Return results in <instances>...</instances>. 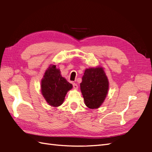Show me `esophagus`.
<instances>
[{
    "instance_id": "34e87169",
    "label": "esophagus",
    "mask_w": 152,
    "mask_h": 152,
    "mask_svg": "<svg viewBox=\"0 0 152 152\" xmlns=\"http://www.w3.org/2000/svg\"><path fill=\"white\" fill-rule=\"evenodd\" d=\"M73 88L74 89H78V85H77L76 84V83H73Z\"/></svg>"
}]
</instances>
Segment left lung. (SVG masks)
Segmentation results:
<instances>
[{
	"label": "left lung",
	"instance_id": "1",
	"mask_svg": "<svg viewBox=\"0 0 152 152\" xmlns=\"http://www.w3.org/2000/svg\"><path fill=\"white\" fill-rule=\"evenodd\" d=\"M109 82L101 66L86 69L80 83V90L85 104L90 109L101 106L107 96Z\"/></svg>",
	"mask_w": 152,
	"mask_h": 152
}]
</instances>
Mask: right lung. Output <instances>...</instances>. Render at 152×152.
I'll list each match as a JSON object with an SVG mask.
<instances>
[{
	"label": "right lung",
	"mask_w": 152,
	"mask_h": 152,
	"mask_svg": "<svg viewBox=\"0 0 152 152\" xmlns=\"http://www.w3.org/2000/svg\"><path fill=\"white\" fill-rule=\"evenodd\" d=\"M41 92L48 104L58 107L64 102L67 92L72 85L63 78L59 69L55 64H50L41 80Z\"/></svg>",
	"instance_id": "add662e5"
}]
</instances>
